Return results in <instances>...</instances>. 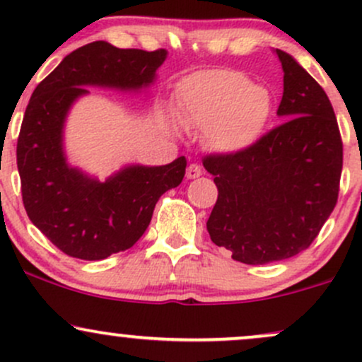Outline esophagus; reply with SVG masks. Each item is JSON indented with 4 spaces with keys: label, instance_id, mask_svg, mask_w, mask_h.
<instances>
[{
    "label": "esophagus",
    "instance_id": "obj_1",
    "mask_svg": "<svg viewBox=\"0 0 362 362\" xmlns=\"http://www.w3.org/2000/svg\"><path fill=\"white\" fill-rule=\"evenodd\" d=\"M202 175V168L201 165L197 163H190L189 167H187V178H197Z\"/></svg>",
    "mask_w": 362,
    "mask_h": 362
}]
</instances>
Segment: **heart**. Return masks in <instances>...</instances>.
I'll return each instance as SVG.
<instances>
[{"label": "heart", "mask_w": 362, "mask_h": 362, "mask_svg": "<svg viewBox=\"0 0 362 362\" xmlns=\"http://www.w3.org/2000/svg\"><path fill=\"white\" fill-rule=\"evenodd\" d=\"M274 97L267 86L250 83L235 69L199 73L180 88L185 126L204 129L211 148L236 153L253 146L272 117Z\"/></svg>", "instance_id": "heart-1"}]
</instances>
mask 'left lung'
Instances as JSON below:
<instances>
[{
  "label": "left lung",
  "mask_w": 362,
  "mask_h": 362,
  "mask_svg": "<svg viewBox=\"0 0 362 362\" xmlns=\"http://www.w3.org/2000/svg\"><path fill=\"white\" fill-rule=\"evenodd\" d=\"M277 115L286 120L250 148L202 160L218 201L207 231L231 259L248 265L306 250L334 211L342 173V138L327 93L288 52Z\"/></svg>",
  "instance_id": "obj_1"
}]
</instances>
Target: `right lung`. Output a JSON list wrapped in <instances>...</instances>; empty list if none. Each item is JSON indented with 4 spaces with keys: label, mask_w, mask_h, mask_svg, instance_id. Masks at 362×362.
I'll return each mask as SVG.
<instances>
[{
    "label": "right lung",
    "mask_w": 362,
    "mask_h": 362,
    "mask_svg": "<svg viewBox=\"0 0 362 362\" xmlns=\"http://www.w3.org/2000/svg\"><path fill=\"white\" fill-rule=\"evenodd\" d=\"M167 51L83 45L37 85L25 110L16 165L30 221L66 255L102 260L131 248L146 231L158 199L184 180L187 160L126 167L102 182L66 163L62 127L85 86L139 90L155 80Z\"/></svg>",
    "instance_id": "1"
}]
</instances>
